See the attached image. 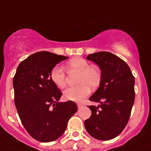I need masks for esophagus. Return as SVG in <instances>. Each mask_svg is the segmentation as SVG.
<instances>
[{"instance_id": "1", "label": "esophagus", "mask_w": 151, "mask_h": 151, "mask_svg": "<svg viewBox=\"0 0 151 151\" xmlns=\"http://www.w3.org/2000/svg\"><path fill=\"white\" fill-rule=\"evenodd\" d=\"M77 107H78V109H81L83 107V105H82V104H77Z\"/></svg>"}]
</instances>
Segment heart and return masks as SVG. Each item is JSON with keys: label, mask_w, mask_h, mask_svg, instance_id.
<instances>
[{"label": "heart", "mask_w": 151, "mask_h": 151, "mask_svg": "<svg viewBox=\"0 0 151 151\" xmlns=\"http://www.w3.org/2000/svg\"><path fill=\"white\" fill-rule=\"evenodd\" d=\"M69 72L78 73L77 84L76 87H68L64 91V98L74 102H81L89 95L90 87L94 89L100 84L101 71L97 66H90L86 59L81 57L73 58L66 64ZM51 82L59 88H63L66 84V74L61 67H54L51 70Z\"/></svg>", "instance_id": "heart-1"}]
</instances>
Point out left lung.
<instances>
[{"instance_id":"8db88e82","label":"left lung","mask_w":151,"mask_h":151,"mask_svg":"<svg viewBox=\"0 0 151 151\" xmlns=\"http://www.w3.org/2000/svg\"><path fill=\"white\" fill-rule=\"evenodd\" d=\"M101 70L99 88L89 100L100 105L89 106L90 117L84 121L89 135L109 140L121 133L126 126L135 100V78L127 64L110 52L100 51L87 56Z\"/></svg>"}]
</instances>
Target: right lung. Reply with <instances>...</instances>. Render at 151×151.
Here are the masks:
<instances>
[{"mask_svg": "<svg viewBox=\"0 0 151 151\" xmlns=\"http://www.w3.org/2000/svg\"><path fill=\"white\" fill-rule=\"evenodd\" d=\"M67 58L49 51L36 52L20 63L13 79L21 121L29 135L40 142L62 136L77 110L72 101L59 102L62 92L50 78L51 69Z\"/></svg>", "mask_w": 151, "mask_h": 151, "instance_id": "right-lung-1", "label": "right lung"}]
</instances>
